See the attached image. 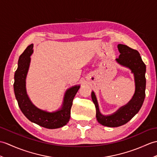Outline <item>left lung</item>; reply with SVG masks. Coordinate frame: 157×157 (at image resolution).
<instances>
[{
    "label": "left lung",
    "mask_w": 157,
    "mask_h": 157,
    "mask_svg": "<svg viewBox=\"0 0 157 157\" xmlns=\"http://www.w3.org/2000/svg\"><path fill=\"white\" fill-rule=\"evenodd\" d=\"M119 57L116 59L118 63L129 68L134 74L135 92L128 104L120 108L114 114L108 116L100 113L95 94L92 92V99L96 109V118L101 125L108 127H118L125 124L140 110L145 98L146 65L142 60L138 51L125 45L118 44Z\"/></svg>",
    "instance_id": "obj_1"
}]
</instances>
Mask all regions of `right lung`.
<instances>
[{
	"label": "right lung",
	"mask_w": 157,
	"mask_h": 157,
	"mask_svg": "<svg viewBox=\"0 0 157 157\" xmlns=\"http://www.w3.org/2000/svg\"><path fill=\"white\" fill-rule=\"evenodd\" d=\"M33 45H29L18 61V68L14 73V92L21 112L31 122L49 129L63 127L69 122L73 100L80 86L67 89L63 98L62 106L59 110L49 112L37 108L31 102L26 91V78L31 62L30 56L33 53Z\"/></svg>",
	"instance_id": "right-lung-1"
}]
</instances>
